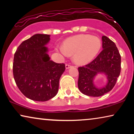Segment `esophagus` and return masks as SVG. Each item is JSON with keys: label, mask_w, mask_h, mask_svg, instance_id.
<instances>
[{"label": "esophagus", "mask_w": 134, "mask_h": 134, "mask_svg": "<svg viewBox=\"0 0 134 134\" xmlns=\"http://www.w3.org/2000/svg\"><path fill=\"white\" fill-rule=\"evenodd\" d=\"M65 67H66V69H69V68L71 67V65H69V64H66Z\"/></svg>", "instance_id": "obj_1"}]
</instances>
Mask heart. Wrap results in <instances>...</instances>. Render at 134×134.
Masks as SVG:
<instances>
[{
  "mask_svg": "<svg viewBox=\"0 0 134 134\" xmlns=\"http://www.w3.org/2000/svg\"><path fill=\"white\" fill-rule=\"evenodd\" d=\"M100 38L88 34H81L68 38L64 41L63 48L58 50L63 55H72L73 61L83 65L91 61L101 48Z\"/></svg>",
  "mask_w": 134,
  "mask_h": 134,
  "instance_id": "b5f03b06",
  "label": "heart"
}]
</instances>
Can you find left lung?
<instances>
[{
    "label": "left lung",
    "instance_id": "1",
    "mask_svg": "<svg viewBox=\"0 0 134 134\" xmlns=\"http://www.w3.org/2000/svg\"><path fill=\"white\" fill-rule=\"evenodd\" d=\"M102 51L97 57L85 66L78 68V88L83 94L98 97L113 89L121 72V55L115 43L105 36H102ZM99 73L105 74L108 83L98 89L94 85V77Z\"/></svg>",
    "mask_w": 134,
    "mask_h": 134
}]
</instances>
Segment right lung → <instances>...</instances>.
I'll list each match as a JSON object with an SVG mask.
<instances>
[{"instance_id":"right-lung-1","label":"right lung","mask_w":134,"mask_h":134,"mask_svg":"<svg viewBox=\"0 0 134 134\" xmlns=\"http://www.w3.org/2000/svg\"><path fill=\"white\" fill-rule=\"evenodd\" d=\"M50 35L35 34L18 47L13 72L18 88L27 98L46 101L57 94L59 80L65 70L64 63L50 60L45 46Z\"/></svg>"}]
</instances>
